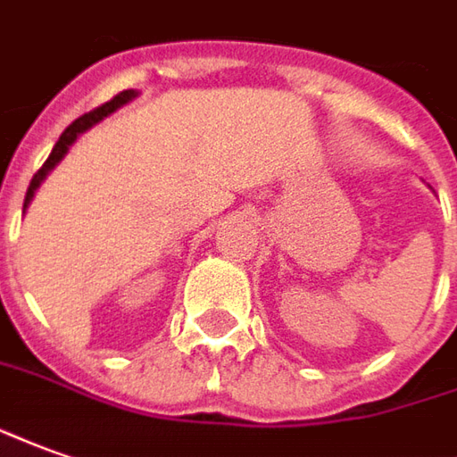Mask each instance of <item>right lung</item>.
Here are the masks:
<instances>
[{"label": "right lung", "mask_w": 457, "mask_h": 457, "mask_svg": "<svg viewBox=\"0 0 457 457\" xmlns=\"http://www.w3.org/2000/svg\"><path fill=\"white\" fill-rule=\"evenodd\" d=\"M133 91H120L118 96H113L111 101H106V104H101L98 108H94V111H88V113H84V116H79L76 120H73L69 129L63 130L62 138L56 140V145H54V151H51V155L46 158V162L41 165V170L34 178H31V183H29V190H27V197H24V210H27L29 200L34 197V190L39 187L41 180L49 175V170L56 165V162L62 161L63 155H66V151H69V145H71L73 140L79 138V133H84V130H88L94 123H98L101 118H106L108 113H113L118 106H123V104H129L130 98H133Z\"/></svg>", "instance_id": "right-lung-1"}]
</instances>
